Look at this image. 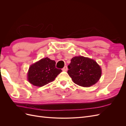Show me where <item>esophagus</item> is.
<instances>
[{
    "mask_svg": "<svg viewBox=\"0 0 126 126\" xmlns=\"http://www.w3.org/2000/svg\"><path fill=\"white\" fill-rule=\"evenodd\" d=\"M67 69H68V68H67V66H64L63 68V71H67Z\"/></svg>",
    "mask_w": 126,
    "mask_h": 126,
    "instance_id": "1",
    "label": "esophagus"
}]
</instances>
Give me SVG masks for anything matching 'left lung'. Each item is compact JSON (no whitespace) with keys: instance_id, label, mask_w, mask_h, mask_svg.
Returning a JSON list of instances; mask_svg holds the SVG:
<instances>
[{"instance_id":"left-lung-1","label":"left lung","mask_w":126,"mask_h":126,"mask_svg":"<svg viewBox=\"0 0 126 126\" xmlns=\"http://www.w3.org/2000/svg\"><path fill=\"white\" fill-rule=\"evenodd\" d=\"M68 74L76 84L84 87L94 85L99 80L101 69L96 61L87 57H73L68 66Z\"/></svg>"}]
</instances>
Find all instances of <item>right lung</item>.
<instances>
[{
    "instance_id": "add662e5",
    "label": "right lung",
    "mask_w": 126,
    "mask_h": 126,
    "mask_svg": "<svg viewBox=\"0 0 126 126\" xmlns=\"http://www.w3.org/2000/svg\"><path fill=\"white\" fill-rule=\"evenodd\" d=\"M62 70L56 68V62L46 57L30 66L27 74L29 82L33 86L42 87L54 81Z\"/></svg>"
}]
</instances>
